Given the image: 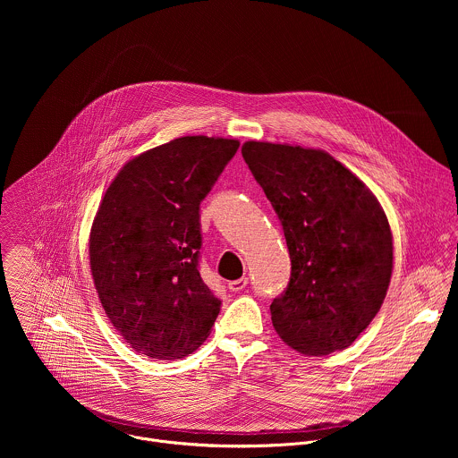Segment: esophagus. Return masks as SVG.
Returning <instances> with one entry per match:
<instances>
[{
  "instance_id": "obj_1",
  "label": "esophagus",
  "mask_w": 458,
  "mask_h": 458,
  "mask_svg": "<svg viewBox=\"0 0 458 458\" xmlns=\"http://www.w3.org/2000/svg\"><path fill=\"white\" fill-rule=\"evenodd\" d=\"M247 285H249V278H247V276H242V278H238V280H233V282H229V284H227V287H229L233 293L243 291Z\"/></svg>"
}]
</instances>
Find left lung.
I'll return each instance as SVG.
<instances>
[{
  "label": "left lung",
  "instance_id": "left-lung-1",
  "mask_svg": "<svg viewBox=\"0 0 458 458\" xmlns=\"http://www.w3.org/2000/svg\"><path fill=\"white\" fill-rule=\"evenodd\" d=\"M242 155L287 242L291 278L273 300L278 336L307 356L347 349L377 316L393 271L386 213L329 153L247 140Z\"/></svg>",
  "mask_w": 458,
  "mask_h": 458
}]
</instances>
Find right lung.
Masks as SVG:
<instances>
[{
    "mask_svg": "<svg viewBox=\"0 0 458 458\" xmlns=\"http://www.w3.org/2000/svg\"><path fill=\"white\" fill-rule=\"evenodd\" d=\"M240 140L185 135L129 160L89 233L98 300L135 352L180 360L208 338L220 300L199 273V204Z\"/></svg>",
    "mask_w": 458,
    "mask_h": 458,
    "instance_id": "right-lung-1",
    "label": "right lung"
}]
</instances>
